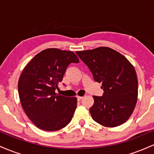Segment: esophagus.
<instances>
[{
    "label": "esophagus",
    "mask_w": 154,
    "mask_h": 154,
    "mask_svg": "<svg viewBox=\"0 0 154 154\" xmlns=\"http://www.w3.org/2000/svg\"><path fill=\"white\" fill-rule=\"evenodd\" d=\"M77 100H82V96H77Z\"/></svg>",
    "instance_id": "34e87169"
}]
</instances>
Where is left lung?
I'll use <instances>...</instances> for the list:
<instances>
[{"mask_svg": "<svg viewBox=\"0 0 154 154\" xmlns=\"http://www.w3.org/2000/svg\"><path fill=\"white\" fill-rule=\"evenodd\" d=\"M76 53L90 69L95 82L102 83L104 91L102 96H93L92 118L107 128L125 123L137 100L138 83L134 66L123 55L108 47Z\"/></svg>", "mask_w": 154, "mask_h": 154, "instance_id": "left-lung-1", "label": "left lung"}]
</instances>
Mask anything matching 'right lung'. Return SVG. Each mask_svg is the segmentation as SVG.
I'll use <instances>...</instances> for the list:
<instances>
[{
  "mask_svg": "<svg viewBox=\"0 0 154 154\" xmlns=\"http://www.w3.org/2000/svg\"><path fill=\"white\" fill-rule=\"evenodd\" d=\"M78 62L72 51L48 48L37 54L24 67L18 82L19 99L26 116L37 128L56 131L71 122L77 98L63 96L55 91L67 66Z\"/></svg>",
  "mask_w": 154,
  "mask_h": 154,
  "instance_id": "right-lung-1",
  "label": "right lung"
}]
</instances>
